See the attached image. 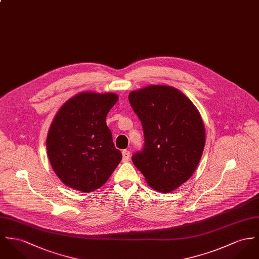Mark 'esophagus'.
Returning a JSON list of instances; mask_svg holds the SVG:
<instances>
[{"instance_id": "esophagus-1", "label": "esophagus", "mask_w": 259, "mask_h": 259, "mask_svg": "<svg viewBox=\"0 0 259 259\" xmlns=\"http://www.w3.org/2000/svg\"><path fill=\"white\" fill-rule=\"evenodd\" d=\"M122 157H123L122 160H123L124 162L129 161V160H130V152L127 151V150H123V151H122Z\"/></svg>"}]
</instances>
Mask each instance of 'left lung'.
<instances>
[{
	"mask_svg": "<svg viewBox=\"0 0 259 259\" xmlns=\"http://www.w3.org/2000/svg\"><path fill=\"white\" fill-rule=\"evenodd\" d=\"M145 143L132 161L155 190L167 193L191 178L205 146L199 111L179 90L153 84L131 92Z\"/></svg>",
	"mask_w": 259,
	"mask_h": 259,
	"instance_id": "left-lung-1",
	"label": "left lung"
}]
</instances>
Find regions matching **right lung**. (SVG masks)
<instances>
[{"label": "right lung", "mask_w": 259, "mask_h": 259, "mask_svg": "<svg viewBox=\"0 0 259 259\" xmlns=\"http://www.w3.org/2000/svg\"><path fill=\"white\" fill-rule=\"evenodd\" d=\"M115 94L80 93L66 101L46 140L51 166L67 186L82 192L101 187L122 159L105 118Z\"/></svg>", "instance_id": "add662e5"}]
</instances>
